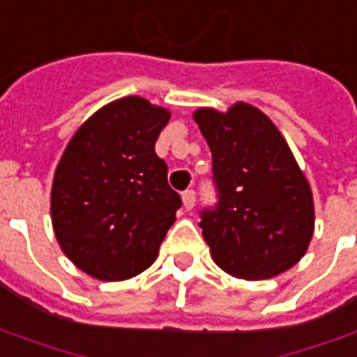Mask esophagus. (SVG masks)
<instances>
[{
    "label": "esophagus",
    "instance_id": "esophagus-1",
    "mask_svg": "<svg viewBox=\"0 0 357 357\" xmlns=\"http://www.w3.org/2000/svg\"><path fill=\"white\" fill-rule=\"evenodd\" d=\"M181 201H183V207L188 211H191L195 207V191L193 189H188V191H183V195H181Z\"/></svg>",
    "mask_w": 357,
    "mask_h": 357
}]
</instances>
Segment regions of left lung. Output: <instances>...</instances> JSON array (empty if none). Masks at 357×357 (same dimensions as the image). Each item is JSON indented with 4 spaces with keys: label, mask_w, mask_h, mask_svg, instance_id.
Returning <instances> with one entry per match:
<instances>
[{
    "label": "left lung",
    "mask_w": 357,
    "mask_h": 357,
    "mask_svg": "<svg viewBox=\"0 0 357 357\" xmlns=\"http://www.w3.org/2000/svg\"><path fill=\"white\" fill-rule=\"evenodd\" d=\"M213 154L219 205L201 215L213 261L232 278L270 280L305 256L314 232L309 181L287 140L260 109L193 113Z\"/></svg>",
    "instance_id": "8db88e82"
}]
</instances>
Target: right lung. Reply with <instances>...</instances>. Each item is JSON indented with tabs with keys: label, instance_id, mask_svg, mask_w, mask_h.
Instances as JSON below:
<instances>
[{
	"label": "right lung",
	"instance_id": "obj_1",
	"mask_svg": "<svg viewBox=\"0 0 357 357\" xmlns=\"http://www.w3.org/2000/svg\"><path fill=\"white\" fill-rule=\"evenodd\" d=\"M169 117L144 97L115 99L82 123L58 162L54 236L68 260L96 280H130L148 270L176 220L181 199L154 150Z\"/></svg>",
	"mask_w": 357,
	"mask_h": 357
}]
</instances>
